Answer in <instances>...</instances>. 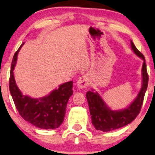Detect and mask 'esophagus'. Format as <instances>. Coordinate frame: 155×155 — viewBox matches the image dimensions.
<instances>
[{
    "label": "esophagus",
    "instance_id": "34e87169",
    "mask_svg": "<svg viewBox=\"0 0 155 155\" xmlns=\"http://www.w3.org/2000/svg\"><path fill=\"white\" fill-rule=\"evenodd\" d=\"M77 85L78 88H80V89L87 87L88 85H89V80H88L87 76L85 75L81 76L79 78V80H78Z\"/></svg>",
    "mask_w": 155,
    "mask_h": 155
}]
</instances>
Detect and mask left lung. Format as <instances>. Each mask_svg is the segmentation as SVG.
<instances>
[{
  "mask_svg": "<svg viewBox=\"0 0 155 155\" xmlns=\"http://www.w3.org/2000/svg\"><path fill=\"white\" fill-rule=\"evenodd\" d=\"M132 49L137 55L144 60L142 65V85L135 100L128 107L119 111H113L106 105L97 92L88 91L86 93L92 123L97 130L109 132L119 129L130 124L137 117L141 110L144 95L147 88L149 77L147 71L145 58L142 53L137 49L131 41Z\"/></svg>",
  "mask_w": 155,
  "mask_h": 155,
  "instance_id": "8db88e82",
  "label": "left lung"
}]
</instances>
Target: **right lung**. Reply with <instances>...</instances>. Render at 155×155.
Returning a JSON list of instances; mask_svg holds the SVG:
<instances>
[{"mask_svg":"<svg viewBox=\"0 0 155 155\" xmlns=\"http://www.w3.org/2000/svg\"><path fill=\"white\" fill-rule=\"evenodd\" d=\"M23 43L15 52L12 60L9 89L16 109L24 120L41 129L58 128L63 123L65 115L67 103L73 95V82L60 85L46 97L35 99L23 95L16 85L13 75L17 56Z\"/></svg>","mask_w":155,"mask_h":155,"instance_id":"1","label":"right lung"}]
</instances>
